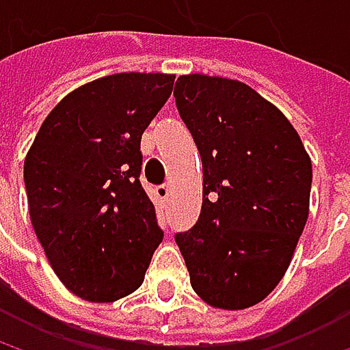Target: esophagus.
Instances as JSON below:
<instances>
[{"label":"esophagus","instance_id":"1","mask_svg":"<svg viewBox=\"0 0 350 350\" xmlns=\"http://www.w3.org/2000/svg\"><path fill=\"white\" fill-rule=\"evenodd\" d=\"M154 192H156V198H158L160 202H166V200L170 198V186H168V184H162V186H158Z\"/></svg>","mask_w":350,"mask_h":350}]
</instances>
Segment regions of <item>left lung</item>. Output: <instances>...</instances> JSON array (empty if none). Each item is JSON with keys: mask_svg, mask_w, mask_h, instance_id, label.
I'll return each instance as SVG.
<instances>
[{"mask_svg": "<svg viewBox=\"0 0 350 350\" xmlns=\"http://www.w3.org/2000/svg\"><path fill=\"white\" fill-rule=\"evenodd\" d=\"M178 113L202 160V208L176 235L192 290L243 310L282 282L310 211L312 162L288 117L245 83L182 75Z\"/></svg>", "mask_w": 350, "mask_h": 350, "instance_id": "obj_1", "label": "left lung"}]
</instances>
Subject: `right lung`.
Returning a JSON list of instances; mask_svg holds the SVG:
<instances>
[{
    "mask_svg": "<svg viewBox=\"0 0 350 350\" xmlns=\"http://www.w3.org/2000/svg\"><path fill=\"white\" fill-rule=\"evenodd\" d=\"M174 79L119 72L75 89L48 113L26 154L36 237L58 280L83 300L133 294L162 243L139 182V144Z\"/></svg>",
    "mask_w": 350,
    "mask_h": 350,
    "instance_id": "obj_1",
    "label": "right lung"
}]
</instances>
